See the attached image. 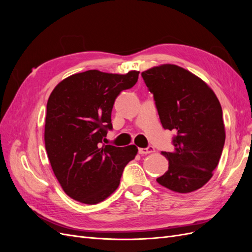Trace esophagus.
<instances>
[{"mask_svg":"<svg viewBox=\"0 0 252 252\" xmlns=\"http://www.w3.org/2000/svg\"><path fill=\"white\" fill-rule=\"evenodd\" d=\"M155 151V148L152 146H148L146 148H139V154L140 155H147V154H151V152Z\"/></svg>","mask_w":252,"mask_h":252,"instance_id":"1","label":"esophagus"}]
</instances>
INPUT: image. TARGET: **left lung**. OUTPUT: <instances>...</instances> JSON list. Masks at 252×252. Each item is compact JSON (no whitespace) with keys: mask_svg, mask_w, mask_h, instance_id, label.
Returning a JSON list of instances; mask_svg holds the SVG:
<instances>
[{"mask_svg":"<svg viewBox=\"0 0 252 252\" xmlns=\"http://www.w3.org/2000/svg\"><path fill=\"white\" fill-rule=\"evenodd\" d=\"M142 78L154 94L163 128L175 132L174 150L162 151L168 170L157 182L180 193L200 189L211 179L225 144L217 95L204 81L177 65L150 68Z\"/></svg>","mask_w":252,"mask_h":252,"instance_id":"left-lung-1","label":"left lung"}]
</instances>
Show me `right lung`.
Wrapping results in <instances>:
<instances>
[{
  "label": "right lung",
  "instance_id": "obj_1",
  "mask_svg": "<svg viewBox=\"0 0 252 252\" xmlns=\"http://www.w3.org/2000/svg\"><path fill=\"white\" fill-rule=\"evenodd\" d=\"M126 74L88 70L59 83L47 102L45 147L51 168L66 194L97 204L119 187L125 166L135 158L134 145L116 147L103 140L112 129L111 111L122 90L138 82Z\"/></svg>",
  "mask_w": 252,
  "mask_h": 252
}]
</instances>
